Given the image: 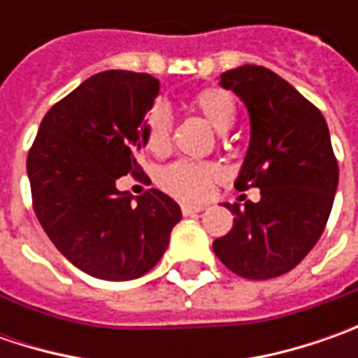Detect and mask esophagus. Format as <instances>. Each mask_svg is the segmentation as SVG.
I'll return each instance as SVG.
<instances>
[{
	"mask_svg": "<svg viewBox=\"0 0 358 358\" xmlns=\"http://www.w3.org/2000/svg\"><path fill=\"white\" fill-rule=\"evenodd\" d=\"M203 209H205L203 205H191V203H183V205H181V211H183V215H185V217H189V215L201 213Z\"/></svg>",
	"mask_w": 358,
	"mask_h": 358,
	"instance_id": "34e87169",
	"label": "esophagus"
}]
</instances>
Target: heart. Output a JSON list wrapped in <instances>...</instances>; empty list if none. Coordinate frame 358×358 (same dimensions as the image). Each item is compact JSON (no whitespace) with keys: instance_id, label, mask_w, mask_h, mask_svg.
<instances>
[{"instance_id":"1","label":"heart","mask_w":358,"mask_h":358,"mask_svg":"<svg viewBox=\"0 0 358 358\" xmlns=\"http://www.w3.org/2000/svg\"><path fill=\"white\" fill-rule=\"evenodd\" d=\"M193 105L201 115L221 133L231 129L235 123V117H237L233 97L227 91L219 90V87H207V90L199 91L193 97ZM143 131L145 147L151 153H157V155L163 153L169 147V133H171L169 109L161 103L153 105L145 117ZM217 177H219V167L213 163L179 159L159 171L157 181L167 193H171L179 199L197 201L203 199L209 193L211 183Z\"/></svg>"}]
</instances>
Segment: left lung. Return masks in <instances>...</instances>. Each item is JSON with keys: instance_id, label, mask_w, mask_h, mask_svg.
Listing matches in <instances>:
<instances>
[{"instance_id": "obj_1", "label": "left lung", "mask_w": 358, "mask_h": 358, "mask_svg": "<svg viewBox=\"0 0 358 358\" xmlns=\"http://www.w3.org/2000/svg\"><path fill=\"white\" fill-rule=\"evenodd\" d=\"M221 87L245 103L251 141L235 187L261 189L259 203H225L233 229L213 241L235 275L263 281L295 268L317 245L333 209L338 165L323 113L261 65L221 73Z\"/></svg>"}]
</instances>
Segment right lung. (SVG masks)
Wrapping results in <instances>:
<instances>
[{
    "mask_svg": "<svg viewBox=\"0 0 358 358\" xmlns=\"http://www.w3.org/2000/svg\"><path fill=\"white\" fill-rule=\"evenodd\" d=\"M159 95L149 73L109 69L85 79L41 121L27 155L34 209L77 268L131 281L155 267L181 209L157 189L133 203L117 179L141 171L145 113Z\"/></svg>",
    "mask_w": 358,
    "mask_h": 358,
    "instance_id": "1",
    "label": "right lung"
}]
</instances>
